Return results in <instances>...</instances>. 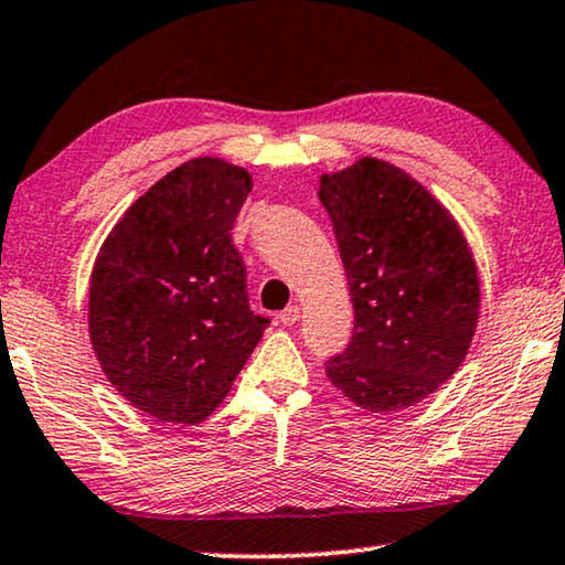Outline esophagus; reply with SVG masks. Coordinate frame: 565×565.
Wrapping results in <instances>:
<instances>
[{
	"mask_svg": "<svg viewBox=\"0 0 565 565\" xmlns=\"http://www.w3.org/2000/svg\"><path fill=\"white\" fill-rule=\"evenodd\" d=\"M298 320H300V305H288V308L280 312V322L288 324V328Z\"/></svg>",
	"mask_w": 565,
	"mask_h": 565,
	"instance_id": "1",
	"label": "esophagus"
}]
</instances>
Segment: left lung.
<instances>
[{"instance_id":"8db88e82","label":"left lung","mask_w":565,"mask_h":565,"mask_svg":"<svg viewBox=\"0 0 565 565\" xmlns=\"http://www.w3.org/2000/svg\"><path fill=\"white\" fill-rule=\"evenodd\" d=\"M318 195L354 308L352 340L324 370L360 409H407L469 352L481 302L471 247L427 188L380 158L324 173Z\"/></svg>"}]
</instances>
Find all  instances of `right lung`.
I'll use <instances>...</instances> for the list:
<instances>
[{"mask_svg": "<svg viewBox=\"0 0 565 565\" xmlns=\"http://www.w3.org/2000/svg\"><path fill=\"white\" fill-rule=\"evenodd\" d=\"M250 191L245 168L193 158L148 188L98 250L88 288L96 360L156 419L203 422L270 322L247 305L231 235Z\"/></svg>", "mask_w": 565, "mask_h": 565, "instance_id": "obj_1", "label": "right lung"}]
</instances>
